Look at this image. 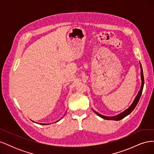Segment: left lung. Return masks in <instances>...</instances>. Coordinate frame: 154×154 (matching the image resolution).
Returning <instances> with one entry per match:
<instances>
[{
  "label": "left lung",
  "instance_id": "obj_1",
  "mask_svg": "<svg viewBox=\"0 0 154 154\" xmlns=\"http://www.w3.org/2000/svg\"><path fill=\"white\" fill-rule=\"evenodd\" d=\"M140 68H141V88L139 90L137 95L136 96V97H135V99L133 101V103H132V105H130L128 108L125 110V111H123V112L120 113L118 115L114 116H105L103 115H101L100 114H99L97 112L95 111L94 110H93V111L94 112V113H96L97 116H99L100 117H101V118H103L104 119H107V120H114V121H119L121 119H123L124 118H125L126 116H127L128 115H129L130 113L132 112L133 111V110L135 109V107L136 106L137 104L138 103L139 100L140 99V97L141 96L142 92H143V86H144V76H143V69H142V66L140 63Z\"/></svg>",
  "mask_w": 154,
  "mask_h": 154
}]
</instances>
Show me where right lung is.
Returning a JSON list of instances; mask_svg holds the SVG:
<instances>
[{
	"instance_id": "obj_1",
	"label": "right lung",
	"mask_w": 154,
	"mask_h": 154,
	"mask_svg": "<svg viewBox=\"0 0 154 154\" xmlns=\"http://www.w3.org/2000/svg\"><path fill=\"white\" fill-rule=\"evenodd\" d=\"M62 118H61V119H62ZM60 119H59V120H58V121H57V122H55V123H57V122H59V121H60ZM40 125H50V124H45V123H40Z\"/></svg>"
}]
</instances>
